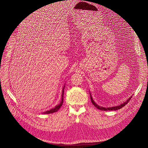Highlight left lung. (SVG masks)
<instances>
[{"instance_id":"left-lung-1","label":"left lung","mask_w":148,"mask_h":148,"mask_svg":"<svg viewBox=\"0 0 148 148\" xmlns=\"http://www.w3.org/2000/svg\"><path fill=\"white\" fill-rule=\"evenodd\" d=\"M90 97H91V102H92V104L95 106L97 109H99V110H118V109H121V108H122L123 107H124L125 105H126L127 103L128 102V101L131 99V98L132 97V96H131L128 99H127V101H126V102H123V104H120V105H119V106H114V107H101V106H98L96 103L93 101V99L92 98V97H91V94H90Z\"/></svg>"}]
</instances>
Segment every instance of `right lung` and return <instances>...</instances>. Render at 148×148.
<instances>
[{"label":"right lung","instance_id":"obj_1","mask_svg":"<svg viewBox=\"0 0 148 148\" xmlns=\"http://www.w3.org/2000/svg\"><path fill=\"white\" fill-rule=\"evenodd\" d=\"M64 88H65V86L63 88V89H62V100H61V102H60L59 104H58L57 106H56L54 108H53L51 110H47L46 112H44L42 114H52L53 112H57L58 110H59L60 107L62 106V104H63V102H64Z\"/></svg>","mask_w":148,"mask_h":148}]
</instances>
